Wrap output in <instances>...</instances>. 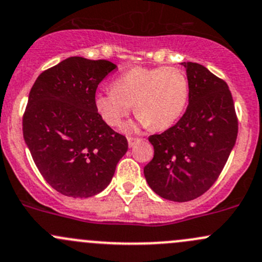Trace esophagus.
Here are the masks:
<instances>
[{"label": "esophagus", "instance_id": "esophagus-1", "mask_svg": "<svg viewBox=\"0 0 262 262\" xmlns=\"http://www.w3.org/2000/svg\"><path fill=\"white\" fill-rule=\"evenodd\" d=\"M127 141H128V146L132 147V146H135L136 144H139V142L141 141V139H137V137H128Z\"/></svg>", "mask_w": 262, "mask_h": 262}]
</instances>
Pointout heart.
I'll return each instance as SVG.
<instances>
[{
	"label": "heart",
	"mask_w": 262,
	"mask_h": 262,
	"mask_svg": "<svg viewBox=\"0 0 262 262\" xmlns=\"http://www.w3.org/2000/svg\"><path fill=\"white\" fill-rule=\"evenodd\" d=\"M190 96L187 74L175 67H136L113 82V88L98 92L94 106L111 127L122 125L135 104L137 122L127 130L150 127L165 130L183 116Z\"/></svg>",
	"instance_id": "b5f03b06"
}]
</instances>
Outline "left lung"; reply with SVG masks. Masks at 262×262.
I'll use <instances>...</instances> for the list:
<instances>
[{"label": "left lung", "instance_id": "1", "mask_svg": "<svg viewBox=\"0 0 262 262\" xmlns=\"http://www.w3.org/2000/svg\"><path fill=\"white\" fill-rule=\"evenodd\" d=\"M182 64L189 80V104L172 127L149 137L154 158L144 168L151 189L174 202L193 201L214 184L238 132L227 83L201 64Z\"/></svg>", "mask_w": 262, "mask_h": 262}]
</instances>
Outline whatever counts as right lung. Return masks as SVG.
<instances>
[{"mask_svg":"<svg viewBox=\"0 0 262 262\" xmlns=\"http://www.w3.org/2000/svg\"><path fill=\"white\" fill-rule=\"evenodd\" d=\"M117 67L71 56L37 77L29 94L23 132L35 165L59 193L88 198L111 183L127 139L99 116L94 97Z\"/></svg>","mask_w":262,"mask_h":262,"instance_id":"add662e5","label":"right lung"}]
</instances>
